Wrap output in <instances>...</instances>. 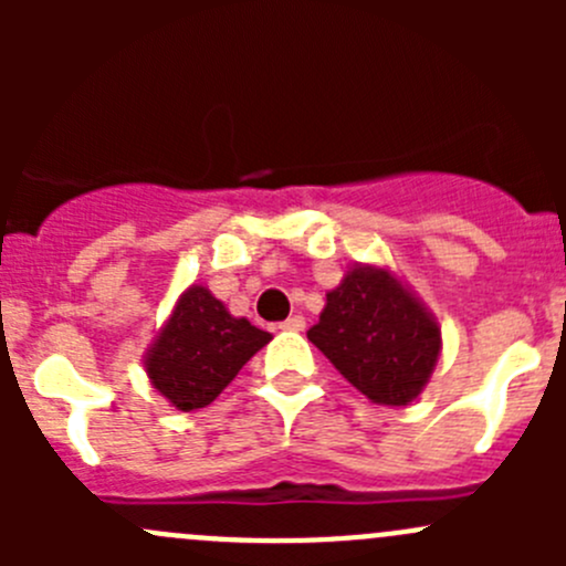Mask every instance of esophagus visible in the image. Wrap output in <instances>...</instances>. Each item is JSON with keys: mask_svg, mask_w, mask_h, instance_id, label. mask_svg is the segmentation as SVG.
<instances>
[{"mask_svg": "<svg viewBox=\"0 0 566 566\" xmlns=\"http://www.w3.org/2000/svg\"><path fill=\"white\" fill-rule=\"evenodd\" d=\"M279 328H282V331H304L306 328V319L301 317V315H293V317L284 319V323L279 325Z\"/></svg>", "mask_w": 566, "mask_h": 566, "instance_id": "esophagus-1", "label": "esophagus"}]
</instances>
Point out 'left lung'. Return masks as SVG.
<instances>
[{
	"instance_id": "obj_1",
	"label": "left lung",
	"mask_w": 566,
	"mask_h": 566,
	"mask_svg": "<svg viewBox=\"0 0 566 566\" xmlns=\"http://www.w3.org/2000/svg\"><path fill=\"white\" fill-rule=\"evenodd\" d=\"M306 336L378 405H408L419 397L441 350L436 319L378 268L347 273Z\"/></svg>"
}]
</instances>
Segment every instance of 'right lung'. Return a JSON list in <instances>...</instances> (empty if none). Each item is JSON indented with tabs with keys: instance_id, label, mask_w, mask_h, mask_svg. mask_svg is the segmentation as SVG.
<instances>
[{
	"instance_id": "right-lung-1",
	"label": "right lung",
	"mask_w": 566,
	"mask_h": 566,
	"mask_svg": "<svg viewBox=\"0 0 566 566\" xmlns=\"http://www.w3.org/2000/svg\"><path fill=\"white\" fill-rule=\"evenodd\" d=\"M268 342V331L232 317L205 287H191L153 345L147 375L175 408L197 410L213 402Z\"/></svg>"
}]
</instances>
